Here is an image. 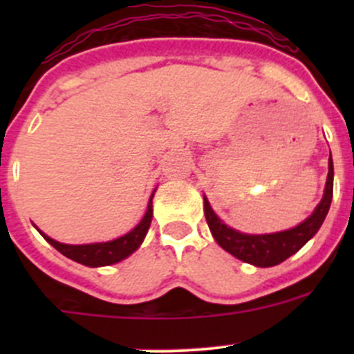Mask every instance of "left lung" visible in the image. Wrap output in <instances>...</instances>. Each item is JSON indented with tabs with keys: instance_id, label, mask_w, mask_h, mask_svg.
I'll use <instances>...</instances> for the list:
<instances>
[{
	"instance_id": "8db88e82",
	"label": "left lung",
	"mask_w": 354,
	"mask_h": 354,
	"mask_svg": "<svg viewBox=\"0 0 354 354\" xmlns=\"http://www.w3.org/2000/svg\"><path fill=\"white\" fill-rule=\"evenodd\" d=\"M332 190H334V164H332V156H329V173H327L322 200L303 223L291 230L267 234L241 233L224 224L217 217L205 195H203V212H205L210 233L221 248H224L241 262L252 263L255 267H274L295 255L299 248L306 245V241L315 236L329 212Z\"/></svg>"
}]
</instances>
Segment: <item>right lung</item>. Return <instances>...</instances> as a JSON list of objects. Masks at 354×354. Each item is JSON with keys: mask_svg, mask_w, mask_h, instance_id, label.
<instances>
[{"mask_svg": "<svg viewBox=\"0 0 354 354\" xmlns=\"http://www.w3.org/2000/svg\"><path fill=\"white\" fill-rule=\"evenodd\" d=\"M156 190L152 192L151 198H149L147 210H145L144 217H142L140 223L133 227L131 231H128L123 236L116 238V240L111 241H101V243H87V245H66L59 243V241L53 240L48 234L42 233L41 230H37L42 234L46 241L49 245L55 246L59 253L68 257V259L75 260V262L82 263V266L87 267H104V266H113V263L121 262L127 257H130L131 253L137 252L140 248L142 241L145 240V234H147L149 227L152 223V198H154ZM37 227V226H35Z\"/></svg>", "mask_w": 354, "mask_h": 354, "instance_id": "obj_1", "label": "right lung"}]
</instances>
